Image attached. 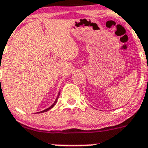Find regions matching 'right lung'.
Masks as SVG:
<instances>
[{"label":"right lung","instance_id":"obj_1","mask_svg":"<svg viewBox=\"0 0 148 148\" xmlns=\"http://www.w3.org/2000/svg\"><path fill=\"white\" fill-rule=\"evenodd\" d=\"M59 96H60V93H59V94H58V97H57V99H56L55 102H54V104H53V105H51V106H50V107H49V108L46 109V110H42V111H40V112H46V111H47V110H49V109L52 108L54 107V105H55V104H56V102H57V101H58V97H59ZM40 112H39V113H40Z\"/></svg>","mask_w":148,"mask_h":148}]
</instances>
